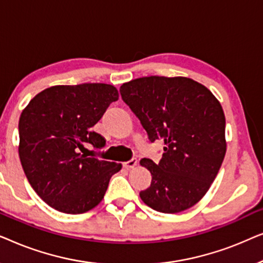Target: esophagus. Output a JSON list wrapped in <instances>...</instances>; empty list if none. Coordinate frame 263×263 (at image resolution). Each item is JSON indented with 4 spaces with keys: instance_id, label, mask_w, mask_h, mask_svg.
Returning <instances> with one entry per match:
<instances>
[{
    "instance_id": "34e87169",
    "label": "esophagus",
    "mask_w": 263,
    "mask_h": 263,
    "mask_svg": "<svg viewBox=\"0 0 263 263\" xmlns=\"http://www.w3.org/2000/svg\"><path fill=\"white\" fill-rule=\"evenodd\" d=\"M123 166L125 168H134L138 166V159H136V158H133V159L125 161V163L123 164Z\"/></svg>"
}]
</instances>
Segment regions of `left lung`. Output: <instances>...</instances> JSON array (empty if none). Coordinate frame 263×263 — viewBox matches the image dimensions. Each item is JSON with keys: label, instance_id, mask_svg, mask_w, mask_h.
Instances as JSON below:
<instances>
[{"label": "left lung", "instance_id": "1", "mask_svg": "<svg viewBox=\"0 0 263 263\" xmlns=\"http://www.w3.org/2000/svg\"><path fill=\"white\" fill-rule=\"evenodd\" d=\"M122 99L136 115L151 142L163 141L158 164L140 161L152 175L140 192L147 206L179 213L204 196L226 153L225 115L210 89L193 79L145 77L125 82Z\"/></svg>", "mask_w": 263, "mask_h": 263}]
</instances>
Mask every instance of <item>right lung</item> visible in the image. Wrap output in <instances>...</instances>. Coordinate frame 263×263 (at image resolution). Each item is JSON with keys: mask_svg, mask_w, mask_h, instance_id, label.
Instances as JSON below:
<instances>
[{"mask_svg": "<svg viewBox=\"0 0 263 263\" xmlns=\"http://www.w3.org/2000/svg\"><path fill=\"white\" fill-rule=\"evenodd\" d=\"M117 99L112 85H59L38 93L23 110L20 161L31 186L50 207L80 214L103 200L122 165L87 158L80 151L85 143L105 146V139L91 128Z\"/></svg>", "mask_w": 263, "mask_h": 263, "instance_id": "right-lung-1", "label": "right lung"}]
</instances>
